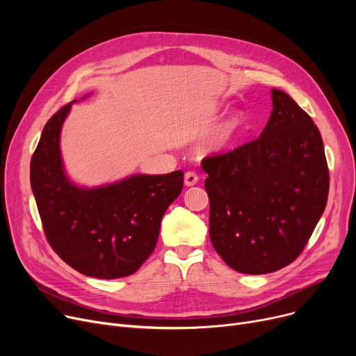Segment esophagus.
I'll list each match as a JSON object with an SVG mask.
<instances>
[{"label":"esophagus","mask_w":356,"mask_h":356,"mask_svg":"<svg viewBox=\"0 0 356 356\" xmlns=\"http://www.w3.org/2000/svg\"><path fill=\"white\" fill-rule=\"evenodd\" d=\"M199 181V176L193 172H188L184 175V184L186 186H195Z\"/></svg>","instance_id":"34e87169"}]
</instances>
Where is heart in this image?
<instances>
[{
  "mask_svg": "<svg viewBox=\"0 0 356 356\" xmlns=\"http://www.w3.org/2000/svg\"><path fill=\"white\" fill-rule=\"evenodd\" d=\"M245 127V115L241 111H234L229 117L219 124L203 141L204 152L209 154H222L228 152L241 131Z\"/></svg>",
  "mask_w": 356,
  "mask_h": 356,
  "instance_id": "obj_1",
  "label": "heart"
}]
</instances>
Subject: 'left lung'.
Here are the masks:
<instances>
[{
	"mask_svg": "<svg viewBox=\"0 0 356 356\" xmlns=\"http://www.w3.org/2000/svg\"><path fill=\"white\" fill-rule=\"evenodd\" d=\"M271 99L257 140L202 161L212 245L232 270L255 275L300 255L329 193L319 129L286 92L273 89Z\"/></svg>",
	"mask_w": 356,
	"mask_h": 356,
	"instance_id": "obj_1",
	"label": "left lung"
}]
</instances>
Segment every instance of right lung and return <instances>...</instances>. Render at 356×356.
I'll return each instance as SVG.
<instances>
[{
	"mask_svg": "<svg viewBox=\"0 0 356 356\" xmlns=\"http://www.w3.org/2000/svg\"><path fill=\"white\" fill-rule=\"evenodd\" d=\"M72 104L47 121L30 164L44 234L76 271L95 278L127 277L154 251L163 215L183 189V172L133 175L98 188L73 183L60 153Z\"/></svg>",
	"mask_w": 356,
	"mask_h": 356,
	"instance_id": "add662e5",
	"label": "right lung"
}]
</instances>
